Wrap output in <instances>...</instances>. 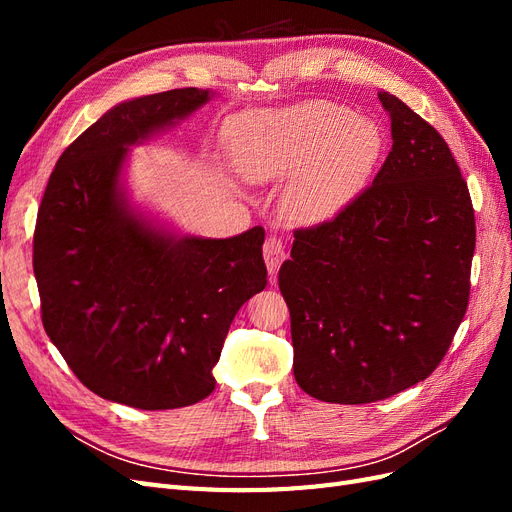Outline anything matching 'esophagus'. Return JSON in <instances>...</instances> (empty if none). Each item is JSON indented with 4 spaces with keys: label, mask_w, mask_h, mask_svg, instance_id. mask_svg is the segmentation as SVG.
Segmentation results:
<instances>
[{
    "label": "esophagus",
    "mask_w": 512,
    "mask_h": 512,
    "mask_svg": "<svg viewBox=\"0 0 512 512\" xmlns=\"http://www.w3.org/2000/svg\"><path fill=\"white\" fill-rule=\"evenodd\" d=\"M262 256H265L269 273L275 275L277 269H280V265L284 262V258H286L282 239L275 237V235H269L267 241H265V245H262Z\"/></svg>",
    "instance_id": "esophagus-1"
}]
</instances>
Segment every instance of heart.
<instances>
[{
	"instance_id": "b5f03b06",
	"label": "heart",
	"mask_w": 512,
	"mask_h": 512,
	"mask_svg": "<svg viewBox=\"0 0 512 512\" xmlns=\"http://www.w3.org/2000/svg\"><path fill=\"white\" fill-rule=\"evenodd\" d=\"M226 143L241 179H290L282 196L284 215L297 224H318L363 188L380 158L382 132L346 106L314 100L232 119Z\"/></svg>"
}]
</instances>
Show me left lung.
<instances>
[{"instance_id": "left-lung-1", "label": "left lung", "mask_w": 512, "mask_h": 512, "mask_svg": "<svg viewBox=\"0 0 512 512\" xmlns=\"http://www.w3.org/2000/svg\"><path fill=\"white\" fill-rule=\"evenodd\" d=\"M393 149L333 220L294 230L280 290L294 380L329 404H371L440 365L468 309L474 209L438 130L389 91Z\"/></svg>"}]
</instances>
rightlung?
<instances>
[{
  "label": "right lung",
  "instance_id": "right-lung-1",
  "mask_svg": "<svg viewBox=\"0 0 512 512\" xmlns=\"http://www.w3.org/2000/svg\"><path fill=\"white\" fill-rule=\"evenodd\" d=\"M213 96L185 87L113 106L61 153L38 209L44 331L89 391L138 410L211 395L232 318L267 286L262 226L181 237L132 207L123 188L128 149Z\"/></svg>",
  "mask_w": 512,
  "mask_h": 512
}]
</instances>
